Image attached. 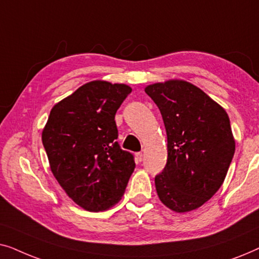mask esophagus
<instances>
[{"instance_id":"1","label":"esophagus","mask_w":259,"mask_h":259,"mask_svg":"<svg viewBox=\"0 0 259 259\" xmlns=\"http://www.w3.org/2000/svg\"><path fill=\"white\" fill-rule=\"evenodd\" d=\"M143 159H144L143 152H138V153H136V160H137V162H141V161H143Z\"/></svg>"}]
</instances>
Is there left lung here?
I'll list each match as a JSON object with an SVG mask.
<instances>
[{
  "label": "left lung",
  "mask_w": 259,
  "mask_h": 259,
  "mask_svg": "<svg viewBox=\"0 0 259 259\" xmlns=\"http://www.w3.org/2000/svg\"><path fill=\"white\" fill-rule=\"evenodd\" d=\"M145 92L158 106L167 134V162L155 176L159 199L176 212H189L212 198L235 154L225 109L183 80L153 83Z\"/></svg>",
  "instance_id": "8db88e82"
}]
</instances>
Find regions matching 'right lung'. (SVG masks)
I'll list each match as a JSON object with an SVG mask.
<instances>
[{"label":"right lung","instance_id":"add662e5","mask_svg":"<svg viewBox=\"0 0 259 259\" xmlns=\"http://www.w3.org/2000/svg\"><path fill=\"white\" fill-rule=\"evenodd\" d=\"M132 88L91 81L52 108L42 144L53 175L84 210L105 211L121 199L136 167L118 144L115 113Z\"/></svg>","mask_w":259,"mask_h":259}]
</instances>
